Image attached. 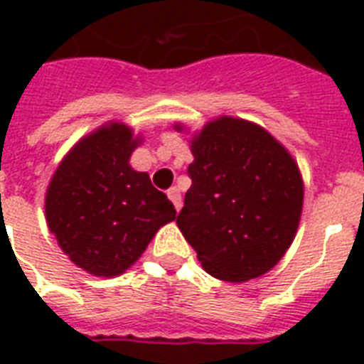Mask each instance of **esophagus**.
Masks as SVG:
<instances>
[{"instance_id":"obj_1","label":"esophagus","mask_w":364,"mask_h":364,"mask_svg":"<svg viewBox=\"0 0 364 364\" xmlns=\"http://www.w3.org/2000/svg\"><path fill=\"white\" fill-rule=\"evenodd\" d=\"M167 197H169V200L173 202L175 210L180 211V208H182V195H180L178 189H176V188L169 189V191H167Z\"/></svg>"}]
</instances>
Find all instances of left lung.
I'll return each instance as SVG.
<instances>
[{
	"mask_svg": "<svg viewBox=\"0 0 364 364\" xmlns=\"http://www.w3.org/2000/svg\"><path fill=\"white\" fill-rule=\"evenodd\" d=\"M189 144L195 160L176 217L180 231L215 279L264 275L297 233L304 198L297 162L264 127L242 118H215Z\"/></svg>",
	"mask_w": 364,
	"mask_h": 364,
	"instance_id": "left-lung-1",
	"label": "left lung"
}]
</instances>
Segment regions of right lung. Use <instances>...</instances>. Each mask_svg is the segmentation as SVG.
Listing matches in <instances>:
<instances>
[{
	"mask_svg": "<svg viewBox=\"0 0 364 364\" xmlns=\"http://www.w3.org/2000/svg\"><path fill=\"white\" fill-rule=\"evenodd\" d=\"M142 144L122 122H107L74 144L45 193V218L58 246L83 272L117 277L176 218L149 175L129 166Z\"/></svg>",
	"mask_w": 364,
	"mask_h": 364,
	"instance_id": "1",
	"label": "right lung"
}]
</instances>
